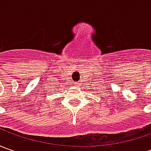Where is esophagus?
I'll return each instance as SVG.
<instances>
[{
	"label": "esophagus",
	"instance_id": "obj_1",
	"mask_svg": "<svg viewBox=\"0 0 151 151\" xmlns=\"http://www.w3.org/2000/svg\"><path fill=\"white\" fill-rule=\"evenodd\" d=\"M79 85H80V84H79L78 82H76V83L74 84V86H79Z\"/></svg>",
	"mask_w": 151,
	"mask_h": 151
}]
</instances>
